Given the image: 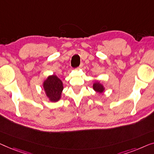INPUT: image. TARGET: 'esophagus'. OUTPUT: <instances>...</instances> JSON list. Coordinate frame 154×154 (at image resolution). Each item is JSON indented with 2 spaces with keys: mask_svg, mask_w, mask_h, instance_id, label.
<instances>
[{
  "mask_svg": "<svg viewBox=\"0 0 154 154\" xmlns=\"http://www.w3.org/2000/svg\"><path fill=\"white\" fill-rule=\"evenodd\" d=\"M83 66H84V64H83V63H81V64H80V66H79V69H80V68H82V67H83Z\"/></svg>",
  "mask_w": 154,
  "mask_h": 154,
  "instance_id": "1",
  "label": "esophagus"
}]
</instances>
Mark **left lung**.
I'll list each match as a JSON object with an SVG mask.
<instances>
[{"instance_id": "8db88e82", "label": "left lung", "mask_w": 154, "mask_h": 154, "mask_svg": "<svg viewBox=\"0 0 154 154\" xmlns=\"http://www.w3.org/2000/svg\"><path fill=\"white\" fill-rule=\"evenodd\" d=\"M93 88H94L95 91L99 93V94H102L105 91V88H104L103 85L98 81H96L95 83H94V84H93Z\"/></svg>"}]
</instances>
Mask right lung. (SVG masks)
<instances>
[{
  "mask_svg": "<svg viewBox=\"0 0 154 154\" xmlns=\"http://www.w3.org/2000/svg\"><path fill=\"white\" fill-rule=\"evenodd\" d=\"M43 88L51 102H57L61 97L63 89V82L56 75L49 76L43 82Z\"/></svg>",
  "mask_w": 154,
  "mask_h": 154,
  "instance_id": "right-lung-1",
  "label": "right lung"
}]
</instances>
